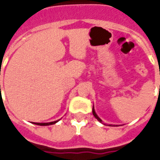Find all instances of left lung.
I'll list each match as a JSON object with an SVG mask.
<instances>
[{
    "mask_svg": "<svg viewBox=\"0 0 160 160\" xmlns=\"http://www.w3.org/2000/svg\"><path fill=\"white\" fill-rule=\"evenodd\" d=\"M92 113H93V114H94V116H95V118H96V119H97V120H98V121H100V123H102V120H101V119H100V118H99V116H98L97 114H96V113H95V109H94V106H93ZM109 126H112V125H109Z\"/></svg>",
    "mask_w": 160,
    "mask_h": 160,
    "instance_id": "obj_1",
    "label": "left lung"
}]
</instances>
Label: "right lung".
I'll return each mask as SVG.
<instances>
[{
    "mask_svg": "<svg viewBox=\"0 0 160 160\" xmlns=\"http://www.w3.org/2000/svg\"><path fill=\"white\" fill-rule=\"evenodd\" d=\"M59 120H56V121L53 122H49V123H33L35 124H37V125H41V126H46V125H51V124H54L55 123H57Z\"/></svg>",
    "mask_w": 160,
    "mask_h": 160,
    "instance_id": "right-lung-1",
    "label": "right lung"
}]
</instances>
